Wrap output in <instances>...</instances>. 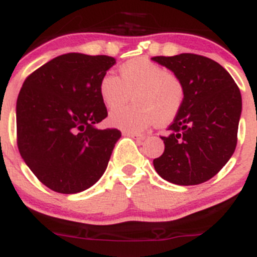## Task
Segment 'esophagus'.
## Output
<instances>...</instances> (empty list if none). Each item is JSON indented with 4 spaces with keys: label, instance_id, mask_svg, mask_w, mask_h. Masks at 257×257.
Returning <instances> with one entry per match:
<instances>
[{
    "label": "esophagus",
    "instance_id": "1",
    "mask_svg": "<svg viewBox=\"0 0 257 257\" xmlns=\"http://www.w3.org/2000/svg\"><path fill=\"white\" fill-rule=\"evenodd\" d=\"M124 136H126V137H131V138H133V139H136V141H138V142H141V141H143L144 138H146V137L144 136H142V134H137V133H131V132H124Z\"/></svg>",
    "mask_w": 257,
    "mask_h": 257
}]
</instances>
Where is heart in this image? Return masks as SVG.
Listing matches in <instances>:
<instances>
[{
    "label": "heart",
    "mask_w": 257,
    "mask_h": 257,
    "mask_svg": "<svg viewBox=\"0 0 257 257\" xmlns=\"http://www.w3.org/2000/svg\"><path fill=\"white\" fill-rule=\"evenodd\" d=\"M120 78L108 73L101 78L99 94L110 110L127 102L134 95L136 103L128 108L116 109L109 115L111 126L131 133H142L157 123H171L184 101L181 79L147 57H136L119 69Z\"/></svg>",
    "instance_id": "heart-1"
}]
</instances>
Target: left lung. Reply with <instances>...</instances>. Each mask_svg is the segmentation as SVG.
Wrapping results in <instances>:
<instances>
[{
	"label": "left lung",
	"instance_id": "1",
	"mask_svg": "<svg viewBox=\"0 0 257 257\" xmlns=\"http://www.w3.org/2000/svg\"><path fill=\"white\" fill-rule=\"evenodd\" d=\"M152 60L178 76L184 101L161 137L164 152L153 161L157 173L178 186H195L212 178L235 152L242 110L240 89L213 60L195 54L156 56Z\"/></svg>",
	"mask_w": 257,
	"mask_h": 257
}]
</instances>
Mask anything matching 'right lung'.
Returning a JSON list of instances; mask_svg holds the SVG:
<instances>
[{"mask_svg": "<svg viewBox=\"0 0 257 257\" xmlns=\"http://www.w3.org/2000/svg\"><path fill=\"white\" fill-rule=\"evenodd\" d=\"M115 62L105 55H60L34 71L20 90V154L52 191L65 195L85 191L108 167L121 133L95 125L108 116L99 84Z\"/></svg>", "mask_w": 257, "mask_h": 257, "instance_id": "add662e5", "label": "right lung"}]
</instances>
